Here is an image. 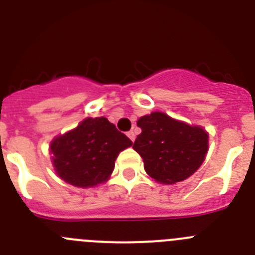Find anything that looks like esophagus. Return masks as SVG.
<instances>
[{"instance_id": "obj_1", "label": "esophagus", "mask_w": 255, "mask_h": 255, "mask_svg": "<svg viewBox=\"0 0 255 255\" xmlns=\"http://www.w3.org/2000/svg\"><path fill=\"white\" fill-rule=\"evenodd\" d=\"M128 136H129L130 140H131V141L135 140V132L134 131H129V132H128Z\"/></svg>"}]
</instances>
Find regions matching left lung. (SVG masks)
Listing matches in <instances>:
<instances>
[{
	"mask_svg": "<svg viewBox=\"0 0 255 255\" xmlns=\"http://www.w3.org/2000/svg\"><path fill=\"white\" fill-rule=\"evenodd\" d=\"M134 141L144 170L161 184H176L190 177L206 159L208 132L197 125L175 120L163 112L141 116Z\"/></svg>",
	"mask_w": 255,
	"mask_h": 255,
	"instance_id": "left-lung-1",
	"label": "left lung"
}]
</instances>
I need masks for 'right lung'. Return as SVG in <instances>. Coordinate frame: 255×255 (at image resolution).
<instances>
[{
    "label": "right lung",
    "mask_w": 255,
    "mask_h": 255,
    "mask_svg": "<svg viewBox=\"0 0 255 255\" xmlns=\"http://www.w3.org/2000/svg\"><path fill=\"white\" fill-rule=\"evenodd\" d=\"M132 145L106 117H87L51 141L52 163L60 179L78 188H93L107 181L121 150Z\"/></svg>",
    "instance_id": "obj_1"
}]
</instances>
